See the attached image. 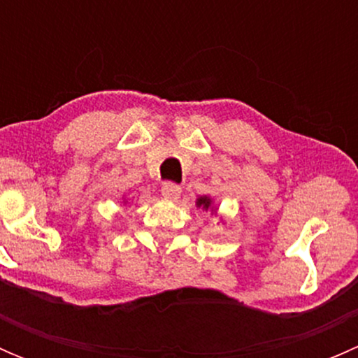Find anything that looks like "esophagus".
Returning <instances> with one entry per match:
<instances>
[{
  "mask_svg": "<svg viewBox=\"0 0 358 358\" xmlns=\"http://www.w3.org/2000/svg\"><path fill=\"white\" fill-rule=\"evenodd\" d=\"M161 194L164 199H178L180 194H182V187L176 185V183L166 182V183H162Z\"/></svg>",
  "mask_w": 358,
  "mask_h": 358,
  "instance_id": "esophagus-1",
  "label": "esophagus"
}]
</instances>
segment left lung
Segmentation results:
<instances>
[{"label": "left lung", "instance_id": "1", "mask_svg": "<svg viewBox=\"0 0 358 358\" xmlns=\"http://www.w3.org/2000/svg\"><path fill=\"white\" fill-rule=\"evenodd\" d=\"M196 206H197V208H201L202 211H211V215H213V213H216L215 204H213V199H211V197H209V196H201V197H197Z\"/></svg>", "mask_w": 358, "mask_h": 358}]
</instances>
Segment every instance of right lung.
I'll return each mask as SVG.
<instances>
[{
	"instance_id": "1",
	"label": "right lung",
	"mask_w": 358,
	"mask_h": 358,
	"mask_svg": "<svg viewBox=\"0 0 358 358\" xmlns=\"http://www.w3.org/2000/svg\"><path fill=\"white\" fill-rule=\"evenodd\" d=\"M124 202H126V201H124Z\"/></svg>"
}]
</instances>
